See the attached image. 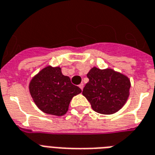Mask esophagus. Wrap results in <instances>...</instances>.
Here are the masks:
<instances>
[{
  "instance_id": "34e87169",
  "label": "esophagus",
  "mask_w": 155,
  "mask_h": 155,
  "mask_svg": "<svg viewBox=\"0 0 155 155\" xmlns=\"http://www.w3.org/2000/svg\"><path fill=\"white\" fill-rule=\"evenodd\" d=\"M79 87H80V89H81V90H83L84 84H83V83H81V84H80V85H79Z\"/></svg>"
}]
</instances>
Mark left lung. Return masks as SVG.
<instances>
[{
    "label": "left lung",
    "mask_w": 155,
    "mask_h": 155,
    "mask_svg": "<svg viewBox=\"0 0 155 155\" xmlns=\"http://www.w3.org/2000/svg\"><path fill=\"white\" fill-rule=\"evenodd\" d=\"M89 81L82 94L94 111L104 115L116 113L125 104L129 96L130 80L111 69L94 67L87 74Z\"/></svg>",
    "instance_id": "1"
}]
</instances>
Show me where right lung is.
Returning <instances> with one entry per match:
<instances>
[{
  "label": "right lung",
  "mask_w": 155,
  "mask_h": 155,
  "mask_svg": "<svg viewBox=\"0 0 155 155\" xmlns=\"http://www.w3.org/2000/svg\"><path fill=\"white\" fill-rule=\"evenodd\" d=\"M29 91L35 104L44 113L64 116L73 97L81 90L71 83L70 78L61 73L60 67L50 65L40 70L31 79Z\"/></svg>",
  "instance_id": "1"
}]
</instances>
